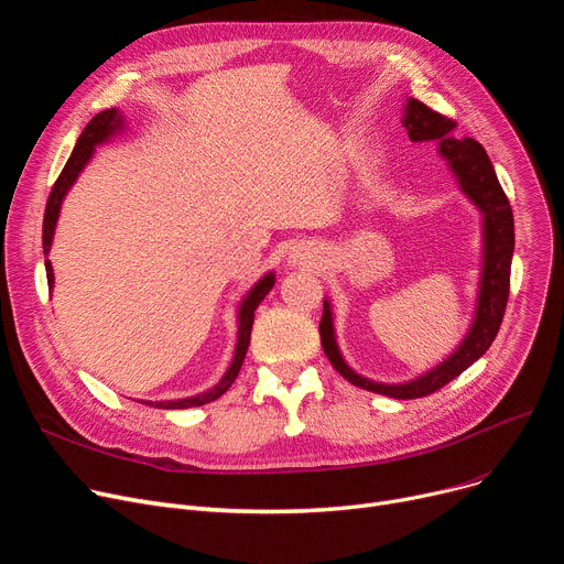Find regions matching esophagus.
Returning <instances> with one entry per match:
<instances>
[{
	"mask_svg": "<svg viewBox=\"0 0 564 564\" xmlns=\"http://www.w3.org/2000/svg\"><path fill=\"white\" fill-rule=\"evenodd\" d=\"M311 256H308V249L306 247H292V251L288 253V262L292 264H302L306 262Z\"/></svg>",
	"mask_w": 564,
	"mask_h": 564,
	"instance_id": "1",
	"label": "esophagus"
}]
</instances>
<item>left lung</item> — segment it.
Wrapping results in <instances>:
<instances>
[{
  "instance_id": "left-lung-1",
  "label": "left lung",
  "mask_w": 564,
  "mask_h": 564,
  "mask_svg": "<svg viewBox=\"0 0 564 564\" xmlns=\"http://www.w3.org/2000/svg\"><path fill=\"white\" fill-rule=\"evenodd\" d=\"M402 126L409 132L411 141L436 143V153L446 160L451 173L455 175L459 192L476 205L478 213L482 215V264H480V285H478L473 322L462 343L448 354L446 359L436 364L434 368L416 375L413 379H406L400 383L375 381L349 368L336 340L334 311L327 297H324L319 338H322V349L327 354L332 366L349 383H354V387L379 393V395L411 400V398L430 395L441 387H446L448 381L459 377L491 347L500 329L502 315H506L508 294H510V267H512V253H514V217H512L510 200L498 183L496 171L491 166V160L485 153V148L470 137L455 139L453 137L455 121L432 111L427 105H423L416 98H406Z\"/></svg>"
}]
</instances>
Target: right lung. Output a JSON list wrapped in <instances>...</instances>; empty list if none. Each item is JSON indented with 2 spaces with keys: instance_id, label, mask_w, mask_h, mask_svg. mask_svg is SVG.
<instances>
[{
  "instance_id": "add662e5",
  "label": "right lung",
  "mask_w": 564,
  "mask_h": 564,
  "mask_svg": "<svg viewBox=\"0 0 564 564\" xmlns=\"http://www.w3.org/2000/svg\"><path fill=\"white\" fill-rule=\"evenodd\" d=\"M123 130H126L123 113L118 111L116 107H111V109H105V111L96 113L91 121H88V126L84 128V132L79 134L77 143L73 148V155L68 158L62 175L56 177V183H54V187L50 192V198H47V205H45V217H43V253L45 256L52 249L56 221H58V215H62V203H64L66 194L70 192V187L75 185L79 173L84 171V166L91 162V158L96 153V145L107 143L109 139H113L116 134H121ZM45 272H47V285L52 290L54 288V270H52V262L50 260H45ZM274 283H276L274 272H267L262 279H258V283H253V288L245 294V300L240 302V308H237V343H235V354H232V361H230L228 370L219 379V383H215L210 391H203L198 395L183 398V400H160V402L139 400V402L148 404V406H155V409H189V406H200V404H207V402L221 398L230 389V383L235 381L237 372H240V368L245 364L249 340H251L253 313L260 306V302L267 297V292L274 288Z\"/></svg>"
}]
</instances>
